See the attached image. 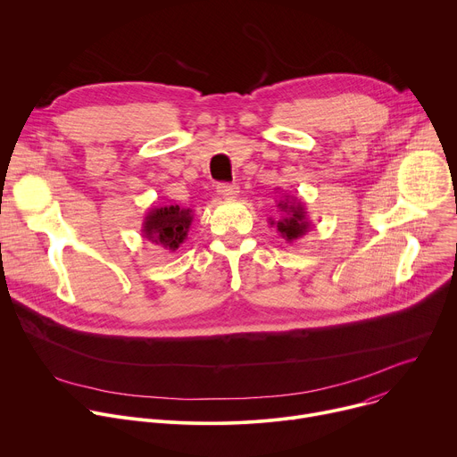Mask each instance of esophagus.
I'll return each mask as SVG.
<instances>
[{
    "mask_svg": "<svg viewBox=\"0 0 457 457\" xmlns=\"http://www.w3.org/2000/svg\"><path fill=\"white\" fill-rule=\"evenodd\" d=\"M239 192V187L236 183H220L218 185V194L223 197V199H234Z\"/></svg>",
    "mask_w": 457,
    "mask_h": 457,
    "instance_id": "esophagus-1",
    "label": "esophagus"
}]
</instances>
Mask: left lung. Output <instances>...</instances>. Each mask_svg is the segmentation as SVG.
I'll use <instances>...</instances> for the list:
<instances>
[{"instance_id": "8db88e82", "label": "left lung", "mask_w": 457, "mask_h": 457, "mask_svg": "<svg viewBox=\"0 0 457 457\" xmlns=\"http://www.w3.org/2000/svg\"><path fill=\"white\" fill-rule=\"evenodd\" d=\"M278 211L281 218L274 221L270 218V225L278 228L279 236L287 243H294L295 239L305 236L312 228V221L309 220L305 203H303L297 195H290L285 192L283 199L278 203Z\"/></svg>"}]
</instances>
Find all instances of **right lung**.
<instances>
[{
  "instance_id": "add662e5",
  "label": "right lung",
  "mask_w": 457,
  "mask_h": 457,
  "mask_svg": "<svg viewBox=\"0 0 457 457\" xmlns=\"http://www.w3.org/2000/svg\"><path fill=\"white\" fill-rule=\"evenodd\" d=\"M192 220V211L181 209L179 205L150 207L143 220L141 232L148 241L174 252L187 239Z\"/></svg>"
}]
</instances>
